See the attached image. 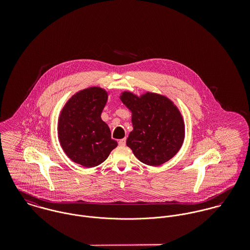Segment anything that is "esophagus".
Returning a JSON list of instances; mask_svg holds the SVG:
<instances>
[{
    "label": "esophagus",
    "instance_id": "esophagus-1",
    "mask_svg": "<svg viewBox=\"0 0 250 250\" xmlns=\"http://www.w3.org/2000/svg\"><path fill=\"white\" fill-rule=\"evenodd\" d=\"M118 144H119L120 146H124V145L126 144V139H122V140H119Z\"/></svg>",
    "mask_w": 250,
    "mask_h": 250
}]
</instances>
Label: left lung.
<instances>
[{"instance_id": "8db88e82", "label": "left lung", "mask_w": 250, "mask_h": 250, "mask_svg": "<svg viewBox=\"0 0 250 250\" xmlns=\"http://www.w3.org/2000/svg\"><path fill=\"white\" fill-rule=\"evenodd\" d=\"M132 111L134 130L127 145L145 165L160 166L171 159L182 146L185 126L178 108L167 97L146 93L138 97L130 92L120 96Z\"/></svg>"}]
</instances>
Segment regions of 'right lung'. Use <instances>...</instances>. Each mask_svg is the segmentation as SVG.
<instances>
[{
  "instance_id": "1",
  "label": "right lung",
  "mask_w": 250,
  "mask_h": 250,
  "mask_svg": "<svg viewBox=\"0 0 250 250\" xmlns=\"http://www.w3.org/2000/svg\"><path fill=\"white\" fill-rule=\"evenodd\" d=\"M107 100L104 89L90 87L76 93L61 113L60 143L72 161L83 167L99 166L117 146L108 126L101 119Z\"/></svg>"
}]
</instances>
